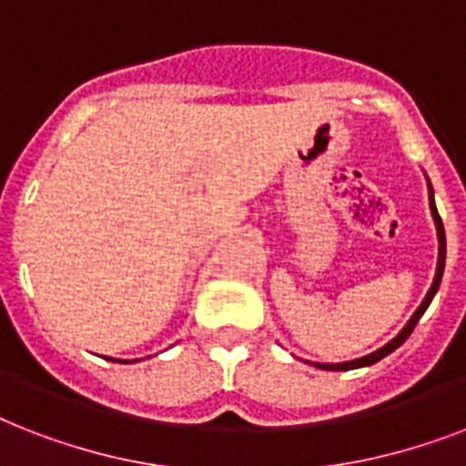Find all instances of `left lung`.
Listing matches in <instances>:
<instances>
[{
  "instance_id": "left-lung-1",
  "label": "left lung",
  "mask_w": 466,
  "mask_h": 466,
  "mask_svg": "<svg viewBox=\"0 0 466 466\" xmlns=\"http://www.w3.org/2000/svg\"><path fill=\"white\" fill-rule=\"evenodd\" d=\"M428 198H431V212H433V219H435V229H438V268H435V278H433V285H431V290H428V295L423 298V302H420V307L416 311H413V317L406 321V326L401 329V331L394 336V339L387 343V346L377 348L375 353L370 355H362V358H358V360H348V362H311L314 368H321V370H353V368H368V365H375L377 360H382L384 355H390L391 350H397L401 343H404L409 336H411L413 326L419 324V319L423 317V311L428 309V305H431V299L435 298V292H438V288H441V280H442V270H445V227H442V219L441 215H438V208H435V200H433V186H431V181H428Z\"/></svg>"
}]
</instances>
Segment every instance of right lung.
<instances>
[{
    "label": "right lung",
    "mask_w": 466,
    "mask_h": 466,
    "mask_svg": "<svg viewBox=\"0 0 466 466\" xmlns=\"http://www.w3.org/2000/svg\"><path fill=\"white\" fill-rule=\"evenodd\" d=\"M118 362H127V360H118Z\"/></svg>",
    "instance_id": "obj_1"
}]
</instances>
